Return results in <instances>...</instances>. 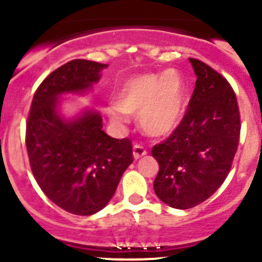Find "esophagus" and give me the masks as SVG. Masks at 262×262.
I'll list each match as a JSON object with an SVG mask.
<instances>
[{"instance_id":"obj_1","label":"esophagus","mask_w":262,"mask_h":262,"mask_svg":"<svg viewBox=\"0 0 262 262\" xmlns=\"http://www.w3.org/2000/svg\"><path fill=\"white\" fill-rule=\"evenodd\" d=\"M147 155V150L144 149V147L139 146V144H134L133 146V157L134 160H139L141 157Z\"/></svg>"}]
</instances>
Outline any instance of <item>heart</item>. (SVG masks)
Wrapping results in <instances>:
<instances>
[{
  "label": "heart",
  "mask_w": 262,
  "mask_h": 262,
  "mask_svg": "<svg viewBox=\"0 0 262 262\" xmlns=\"http://www.w3.org/2000/svg\"><path fill=\"white\" fill-rule=\"evenodd\" d=\"M185 83L178 71L146 73L130 78L116 94V104L105 107L115 124H125L128 114L139 113V124L150 136L172 133L185 113Z\"/></svg>",
  "instance_id": "b5f03b06"
}]
</instances>
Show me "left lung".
I'll return each instance as SVG.
<instances>
[{
  "instance_id": "left-lung-1",
  "label": "left lung",
  "mask_w": 262,
  "mask_h": 262,
  "mask_svg": "<svg viewBox=\"0 0 262 262\" xmlns=\"http://www.w3.org/2000/svg\"><path fill=\"white\" fill-rule=\"evenodd\" d=\"M196 82L173 133L152 148L160 165L156 195L176 209L205 202L226 180L241 130L236 95L228 81L202 60L189 58Z\"/></svg>"
}]
</instances>
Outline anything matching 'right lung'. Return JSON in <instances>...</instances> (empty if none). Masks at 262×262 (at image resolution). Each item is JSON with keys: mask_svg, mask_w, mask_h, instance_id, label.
Masks as SVG:
<instances>
[{"mask_svg": "<svg viewBox=\"0 0 262 262\" xmlns=\"http://www.w3.org/2000/svg\"><path fill=\"white\" fill-rule=\"evenodd\" d=\"M106 67L75 59L57 68L36 90L26 123L34 178L54 204L76 215L106 207L133 162L132 142L107 136L99 112L86 107L70 119L60 113L63 95L90 91Z\"/></svg>", "mask_w": 262, "mask_h": 262, "instance_id": "right-lung-1", "label": "right lung"}]
</instances>
